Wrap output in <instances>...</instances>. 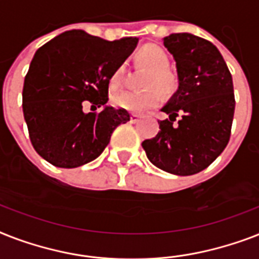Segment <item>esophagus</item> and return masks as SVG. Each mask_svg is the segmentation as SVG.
Here are the masks:
<instances>
[{"label":"esophagus","instance_id":"esophagus-1","mask_svg":"<svg viewBox=\"0 0 259 259\" xmlns=\"http://www.w3.org/2000/svg\"><path fill=\"white\" fill-rule=\"evenodd\" d=\"M140 119H141V115H138V114H132V115H130V122H132V123H137Z\"/></svg>","mask_w":259,"mask_h":259}]
</instances>
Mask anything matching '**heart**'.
Masks as SVG:
<instances>
[{
  "label": "heart",
  "mask_w": 259,
  "mask_h": 259,
  "mask_svg": "<svg viewBox=\"0 0 259 259\" xmlns=\"http://www.w3.org/2000/svg\"><path fill=\"white\" fill-rule=\"evenodd\" d=\"M141 66L149 68V72L145 78L146 87H156L161 93L170 94L177 87V78L169 67L168 55L157 46L149 44L144 46L136 55ZM123 79V66H118L111 72L109 78V84L111 89H118ZM113 105L118 109L132 111V113H142L148 109H152L160 103V94L157 90L148 91H122L115 94L111 98Z\"/></svg>",
  "instance_id": "heart-1"
}]
</instances>
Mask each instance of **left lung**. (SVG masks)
I'll return each mask as SVG.
<instances>
[{
	"instance_id": "left-lung-1",
	"label": "left lung",
	"mask_w": 259,
	"mask_h": 259,
	"mask_svg": "<svg viewBox=\"0 0 259 259\" xmlns=\"http://www.w3.org/2000/svg\"><path fill=\"white\" fill-rule=\"evenodd\" d=\"M162 42L176 62L179 87L161 109L169 118L158 122L157 136L142 148L157 168L189 176L205 169L229 144L235 109L233 76L219 50L204 38L172 33Z\"/></svg>"
}]
</instances>
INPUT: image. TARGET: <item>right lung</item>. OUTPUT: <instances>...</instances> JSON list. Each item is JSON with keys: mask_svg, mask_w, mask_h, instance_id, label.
<instances>
[{"mask_svg": "<svg viewBox=\"0 0 259 259\" xmlns=\"http://www.w3.org/2000/svg\"><path fill=\"white\" fill-rule=\"evenodd\" d=\"M137 37L107 41L82 29L63 32L40 47L22 89V111L34 150L59 168H76L105 150L126 110L106 106L109 78L136 50ZM102 107L84 113V101Z\"/></svg>", "mask_w": 259, "mask_h": 259, "instance_id": "obj_1", "label": "right lung"}]
</instances>
